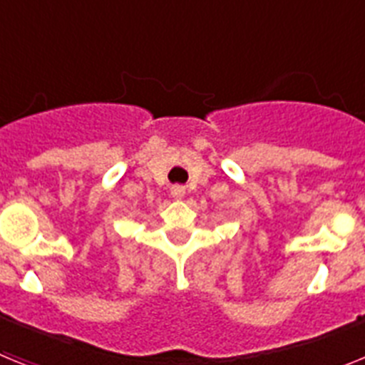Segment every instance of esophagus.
Instances as JSON below:
<instances>
[{"label":"esophagus","instance_id":"1","mask_svg":"<svg viewBox=\"0 0 365 365\" xmlns=\"http://www.w3.org/2000/svg\"><path fill=\"white\" fill-rule=\"evenodd\" d=\"M172 195L175 199H182V197H185V188H182V186H173Z\"/></svg>","mask_w":365,"mask_h":365}]
</instances>
